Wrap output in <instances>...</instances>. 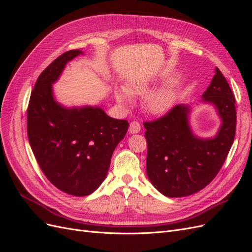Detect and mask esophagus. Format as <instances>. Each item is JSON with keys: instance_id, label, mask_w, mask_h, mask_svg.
<instances>
[{"instance_id": "34e87169", "label": "esophagus", "mask_w": 252, "mask_h": 252, "mask_svg": "<svg viewBox=\"0 0 252 252\" xmlns=\"http://www.w3.org/2000/svg\"><path fill=\"white\" fill-rule=\"evenodd\" d=\"M141 130V125L138 122H131L130 125H129V132L130 133H138Z\"/></svg>"}]
</instances>
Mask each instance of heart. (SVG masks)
<instances>
[{"instance_id":"obj_1","label":"heart","mask_w":252,"mask_h":252,"mask_svg":"<svg viewBox=\"0 0 252 252\" xmlns=\"http://www.w3.org/2000/svg\"><path fill=\"white\" fill-rule=\"evenodd\" d=\"M152 86L148 79H135L128 84V86H119L114 90V97L117 102L125 107L132 101V95H143L150 90ZM177 94L172 86H164L148 93L144 97L143 106L147 112L154 116H162L168 112L175 102Z\"/></svg>"}]
</instances>
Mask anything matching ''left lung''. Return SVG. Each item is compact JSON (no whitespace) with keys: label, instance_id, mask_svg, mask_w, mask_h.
<instances>
[{"label":"left lung","instance_id":"1","mask_svg":"<svg viewBox=\"0 0 252 252\" xmlns=\"http://www.w3.org/2000/svg\"><path fill=\"white\" fill-rule=\"evenodd\" d=\"M202 102L215 106L222 122L213 138H200L192 132L189 105L174 106L163 118L144 123L148 179L168 197L187 196L207 186L220 171L233 143L235 98L219 68Z\"/></svg>","mask_w":252,"mask_h":252}]
</instances>
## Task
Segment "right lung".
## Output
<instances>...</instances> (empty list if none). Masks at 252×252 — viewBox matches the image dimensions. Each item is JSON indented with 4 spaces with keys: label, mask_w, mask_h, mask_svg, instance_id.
Listing matches in <instances>:
<instances>
[{
    "label": "right lung",
    "mask_w": 252,
    "mask_h": 252,
    "mask_svg": "<svg viewBox=\"0 0 252 252\" xmlns=\"http://www.w3.org/2000/svg\"><path fill=\"white\" fill-rule=\"evenodd\" d=\"M80 55L79 49L63 53L37 78L28 105L27 134L51 184L68 194L85 196L105 180L113 151L129 124L108 117L96 106L68 108L56 101L52 84Z\"/></svg>",
    "instance_id": "1"
}]
</instances>
